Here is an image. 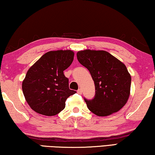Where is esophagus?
<instances>
[{"instance_id": "34e87169", "label": "esophagus", "mask_w": 155, "mask_h": 155, "mask_svg": "<svg viewBox=\"0 0 155 155\" xmlns=\"http://www.w3.org/2000/svg\"><path fill=\"white\" fill-rule=\"evenodd\" d=\"M77 92H78V94H82V89L81 88H79V89H78V91H77Z\"/></svg>"}]
</instances>
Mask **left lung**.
<instances>
[{
	"label": "left lung",
	"instance_id": "obj_1",
	"mask_svg": "<svg viewBox=\"0 0 155 155\" xmlns=\"http://www.w3.org/2000/svg\"><path fill=\"white\" fill-rule=\"evenodd\" d=\"M77 56L89 70L95 86L94 98H84L88 109L98 116H107L120 110L130 94L131 79L126 66L105 51H81Z\"/></svg>",
	"mask_w": 155,
	"mask_h": 155
}]
</instances>
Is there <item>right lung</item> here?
<instances>
[{"instance_id": "add662e5", "label": "right lung", "mask_w": 155, "mask_h": 155, "mask_svg": "<svg viewBox=\"0 0 155 155\" xmlns=\"http://www.w3.org/2000/svg\"><path fill=\"white\" fill-rule=\"evenodd\" d=\"M74 55L70 50L47 52L27 71L23 93L35 111L47 116L56 115L65 107L67 99L77 92L69 88V80L63 73Z\"/></svg>"}]
</instances>
